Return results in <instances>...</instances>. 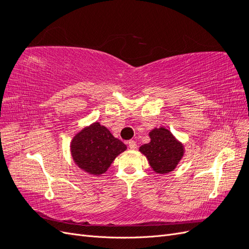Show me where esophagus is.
Returning <instances> with one entry per match:
<instances>
[{
  "label": "esophagus",
  "instance_id": "1",
  "mask_svg": "<svg viewBox=\"0 0 249 249\" xmlns=\"http://www.w3.org/2000/svg\"><path fill=\"white\" fill-rule=\"evenodd\" d=\"M129 146H130L131 149H136V148H137V143H136V141L130 140V141H129Z\"/></svg>",
  "mask_w": 249,
  "mask_h": 249
}]
</instances>
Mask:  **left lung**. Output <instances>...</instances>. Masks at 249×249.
Returning a JSON list of instances; mask_svg holds the SVG:
<instances>
[{"mask_svg":"<svg viewBox=\"0 0 249 249\" xmlns=\"http://www.w3.org/2000/svg\"><path fill=\"white\" fill-rule=\"evenodd\" d=\"M149 138L150 142L139 150L147 158L150 167L160 175L175 170L184 156V145L163 126L150 131Z\"/></svg>","mask_w":249,"mask_h":249,"instance_id":"obj_1","label":"left lung"}]
</instances>
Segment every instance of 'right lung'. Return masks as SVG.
I'll list each match as a JSON object with an SVG mask.
<instances>
[{
	"label": "right lung",
	"mask_w": 249,
	"mask_h": 249,
	"mask_svg": "<svg viewBox=\"0 0 249 249\" xmlns=\"http://www.w3.org/2000/svg\"><path fill=\"white\" fill-rule=\"evenodd\" d=\"M125 149L124 143L113 136L100 123L84 127L71 143L74 163L92 176H101L106 172L115 158Z\"/></svg>",
	"instance_id": "1"
}]
</instances>
